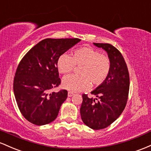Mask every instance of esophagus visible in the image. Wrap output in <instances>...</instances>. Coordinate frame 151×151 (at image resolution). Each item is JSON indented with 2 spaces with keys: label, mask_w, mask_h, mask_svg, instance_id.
<instances>
[{
  "label": "esophagus",
  "mask_w": 151,
  "mask_h": 151,
  "mask_svg": "<svg viewBox=\"0 0 151 151\" xmlns=\"http://www.w3.org/2000/svg\"><path fill=\"white\" fill-rule=\"evenodd\" d=\"M73 95H74L73 93L70 92V91H69V92L68 93V97H71V96H73Z\"/></svg>",
  "instance_id": "esophagus-1"
}]
</instances>
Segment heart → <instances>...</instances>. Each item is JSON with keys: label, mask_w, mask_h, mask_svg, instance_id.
Listing matches in <instances>:
<instances>
[{"label": "heart", "mask_w": 151, "mask_h": 151, "mask_svg": "<svg viewBox=\"0 0 151 151\" xmlns=\"http://www.w3.org/2000/svg\"><path fill=\"white\" fill-rule=\"evenodd\" d=\"M76 65H81L79 70L81 76L71 74L65 76L62 81L63 87L72 92L89 89L91 81L96 86L102 84L108 78L111 68L109 58L91 47L76 49L73 56L63 53L58 59V69L62 74L73 71Z\"/></svg>", "instance_id": "b5f03b06"}]
</instances>
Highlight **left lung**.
I'll use <instances>...</instances> for the list:
<instances>
[{
  "instance_id": "obj_1",
  "label": "left lung",
  "mask_w": 151,
  "mask_h": 151,
  "mask_svg": "<svg viewBox=\"0 0 151 151\" xmlns=\"http://www.w3.org/2000/svg\"><path fill=\"white\" fill-rule=\"evenodd\" d=\"M107 52L111 60V72L106 80L91 94H83L80 109L82 121L89 128L100 130L107 128L118 118L128 101L130 78L128 67L121 52L109 43H93Z\"/></svg>"
}]
</instances>
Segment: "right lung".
Here are the masks:
<instances>
[{
    "label": "right lung",
    "instance_id": "add662e5",
    "mask_svg": "<svg viewBox=\"0 0 151 151\" xmlns=\"http://www.w3.org/2000/svg\"><path fill=\"white\" fill-rule=\"evenodd\" d=\"M79 38H46L33 46L22 58L13 81V91L23 117L37 126L57 118L68 91H50L60 84L58 58L80 41Z\"/></svg>",
    "mask_w": 151,
    "mask_h": 151
}]
</instances>
